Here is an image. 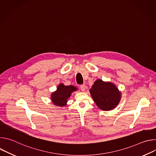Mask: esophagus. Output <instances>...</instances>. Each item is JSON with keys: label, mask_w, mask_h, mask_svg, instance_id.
Returning <instances> with one entry per match:
<instances>
[{"label": "esophagus", "mask_w": 156, "mask_h": 156, "mask_svg": "<svg viewBox=\"0 0 156 156\" xmlns=\"http://www.w3.org/2000/svg\"><path fill=\"white\" fill-rule=\"evenodd\" d=\"M86 85L85 84H81V86H80V89H81V90L82 91H85V90H86Z\"/></svg>", "instance_id": "obj_1"}]
</instances>
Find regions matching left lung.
<instances>
[{
  "label": "left lung",
  "mask_w": 156,
  "mask_h": 156,
  "mask_svg": "<svg viewBox=\"0 0 156 156\" xmlns=\"http://www.w3.org/2000/svg\"><path fill=\"white\" fill-rule=\"evenodd\" d=\"M90 91L94 102L103 110L114 109L121 99V92L114 84L100 79L94 82Z\"/></svg>",
  "instance_id": "1"
}]
</instances>
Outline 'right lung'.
<instances>
[{
  "label": "right lung",
  "mask_w": 156,
  "mask_h": 156,
  "mask_svg": "<svg viewBox=\"0 0 156 156\" xmlns=\"http://www.w3.org/2000/svg\"><path fill=\"white\" fill-rule=\"evenodd\" d=\"M76 90H78V88L74 86H65L60 83L57 86V90L52 93L51 101L55 105L63 107L66 104L67 99L71 94Z\"/></svg>",
  "instance_id": "1"
}]
</instances>
